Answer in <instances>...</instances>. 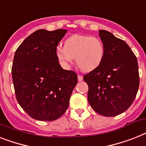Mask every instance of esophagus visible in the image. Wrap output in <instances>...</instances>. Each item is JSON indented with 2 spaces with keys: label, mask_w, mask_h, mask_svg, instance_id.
I'll list each match as a JSON object with an SVG mask.
<instances>
[{
  "label": "esophagus",
  "mask_w": 146,
  "mask_h": 146,
  "mask_svg": "<svg viewBox=\"0 0 146 146\" xmlns=\"http://www.w3.org/2000/svg\"><path fill=\"white\" fill-rule=\"evenodd\" d=\"M83 80V77H82V76L81 75H78V81L79 82H81Z\"/></svg>",
  "instance_id": "esophagus-1"
}]
</instances>
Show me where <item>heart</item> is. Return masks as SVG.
Listing matches in <instances>:
<instances>
[{
  "label": "heart",
  "instance_id": "obj_1",
  "mask_svg": "<svg viewBox=\"0 0 146 146\" xmlns=\"http://www.w3.org/2000/svg\"><path fill=\"white\" fill-rule=\"evenodd\" d=\"M105 49L101 40L95 36L75 34L64 41V47H58L55 56L61 65L69 68L75 58L79 69L90 72L103 61Z\"/></svg>",
  "mask_w": 146,
  "mask_h": 146
}]
</instances>
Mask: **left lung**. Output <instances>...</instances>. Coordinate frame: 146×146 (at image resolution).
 Segmentation results:
<instances>
[{
	"label": "left lung",
	"instance_id": "1",
	"mask_svg": "<svg viewBox=\"0 0 146 146\" xmlns=\"http://www.w3.org/2000/svg\"><path fill=\"white\" fill-rule=\"evenodd\" d=\"M105 54L97 68L83 76L88 85V100L98 114L115 116L134 100L139 85L138 62L124 40L106 31H99Z\"/></svg>",
	"mask_w": 146,
	"mask_h": 146
}]
</instances>
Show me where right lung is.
Segmentation results:
<instances>
[{"label":"right lung","instance_id":"1","mask_svg":"<svg viewBox=\"0 0 146 146\" xmlns=\"http://www.w3.org/2000/svg\"><path fill=\"white\" fill-rule=\"evenodd\" d=\"M67 30L36 31L16 49L12 66L15 98L31 118L54 121L69 106L77 84L73 70H64L55 56V50Z\"/></svg>","mask_w":146,"mask_h":146}]
</instances>
